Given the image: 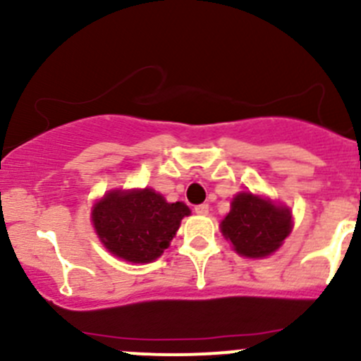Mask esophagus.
Masks as SVG:
<instances>
[{"mask_svg":"<svg viewBox=\"0 0 361 361\" xmlns=\"http://www.w3.org/2000/svg\"><path fill=\"white\" fill-rule=\"evenodd\" d=\"M194 211L197 214H207L209 213V206H207V204H199V206H195Z\"/></svg>","mask_w":361,"mask_h":361,"instance_id":"esophagus-1","label":"esophagus"}]
</instances>
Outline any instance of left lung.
<instances>
[{"mask_svg":"<svg viewBox=\"0 0 361 361\" xmlns=\"http://www.w3.org/2000/svg\"><path fill=\"white\" fill-rule=\"evenodd\" d=\"M292 227L290 207L241 192L232 199L231 213L221 221V234L243 257L262 258L283 245Z\"/></svg>","mask_w":361,"mask_h":361,"instance_id":"obj_1","label":"left lung"}]
</instances>
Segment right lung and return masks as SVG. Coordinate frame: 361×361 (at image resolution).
Returning <instances> with one entry per match:
<instances>
[{
    "mask_svg": "<svg viewBox=\"0 0 361 361\" xmlns=\"http://www.w3.org/2000/svg\"><path fill=\"white\" fill-rule=\"evenodd\" d=\"M190 209L152 188L110 190L92 207V224L110 253L133 264L154 262L169 246Z\"/></svg>",
    "mask_w": 361,
    "mask_h": 361,
    "instance_id": "add662e5",
    "label": "right lung"
}]
</instances>
